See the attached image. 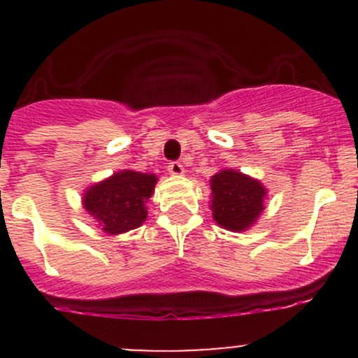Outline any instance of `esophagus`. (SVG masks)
Wrapping results in <instances>:
<instances>
[{
    "label": "esophagus",
    "instance_id": "34e87169",
    "mask_svg": "<svg viewBox=\"0 0 358 358\" xmlns=\"http://www.w3.org/2000/svg\"><path fill=\"white\" fill-rule=\"evenodd\" d=\"M168 171H169V175H173V176L183 175V166H182V162H178V161L169 162V164H168Z\"/></svg>",
    "mask_w": 358,
    "mask_h": 358
}]
</instances>
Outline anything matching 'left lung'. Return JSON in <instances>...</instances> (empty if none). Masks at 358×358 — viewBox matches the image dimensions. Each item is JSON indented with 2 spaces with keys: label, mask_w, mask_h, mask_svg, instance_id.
Returning a JSON list of instances; mask_svg holds the SVG:
<instances>
[{
  "label": "left lung",
  "mask_w": 358,
  "mask_h": 358,
  "mask_svg": "<svg viewBox=\"0 0 358 358\" xmlns=\"http://www.w3.org/2000/svg\"><path fill=\"white\" fill-rule=\"evenodd\" d=\"M213 218L223 229L246 230L263 211L266 190L256 180L234 169H223L211 178Z\"/></svg>",
  "instance_id": "obj_1"
}]
</instances>
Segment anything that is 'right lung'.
Returning a JSON list of instances; mask_svg holds the SVG:
<instances>
[{
  "mask_svg": "<svg viewBox=\"0 0 358 358\" xmlns=\"http://www.w3.org/2000/svg\"><path fill=\"white\" fill-rule=\"evenodd\" d=\"M157 178L138 171L115 173L106 182L86 190L85 208L99 220L107 234L128 232L147 218L145 202L152 196Z\"/></svg>",
  "mask_w": 358,
  "mask_h": 358,
  "instance_id": "right-lung-1",
  "label": "right lung"
}]
</instances>
